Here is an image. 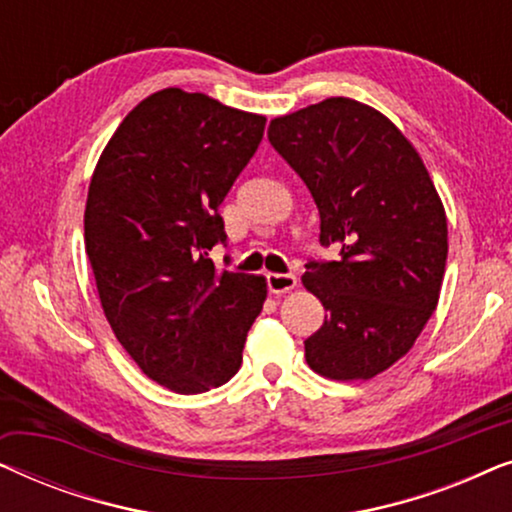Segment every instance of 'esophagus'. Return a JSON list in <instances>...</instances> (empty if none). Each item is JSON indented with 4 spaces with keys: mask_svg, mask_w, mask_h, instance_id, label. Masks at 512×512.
<instances>
[{
    "mask_svg": "<svg viewBox=\"0 0 512 512\" xmlns=\"http://www.w3.org/2000/svg\"><path fill=\"white\" fill-rule=\"evenodd\" d=\"M265 284H268V291L270 293H286L291 291L293 286H296V277L289 275V272H270V275H265Z\"/></svg>",
    "mask_w": 512,
    "mask_h": 512,
    "instance_id": "esophagus-1",
    "label": "esophagus"
}]
</instances>
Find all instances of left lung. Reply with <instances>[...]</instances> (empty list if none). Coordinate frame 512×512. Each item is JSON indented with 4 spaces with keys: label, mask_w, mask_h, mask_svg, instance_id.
Returning <instances> with one entry per match:
<instances>
[{
    "label": "left lung",
    "mask_w": 512,
    "mask_h": 512,
    "mask_svg": "<svg viewBox=\"0 0 512 512\" xmlns=\"http://www.w3.org/2000/svg\"><path fill=\"white\" fill-rule=\"evenodd\" d=\"M268 139L319 209L321 247L303 284L326 310L305 340L314 373L370 380L408 354L436 310L447 219L422 158L380 111L347 97L275 118Z\"/></svg>",
    "instance_id": "8db88e82"
}]
</instances>
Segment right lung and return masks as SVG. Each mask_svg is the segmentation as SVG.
I'll list each match as a JSON object with an SVG mask.
<instances>
[{"label": "right lung", "mask_w": 512, "mask_h": 512, "mask_svg": "<svg viewBox=\"0 0 512 512\" xmlns=\"http://www.w3.org/2000/svg\"><path fill=\"white\" fill-rule=\"evenodd\" d=\"M265 118L165 88L118 125L86 202V254L102 310L144 375L177 394L240 370L265 279L219 272V207L263 139Z\"/></svg>", "instance_id": "obj_1"}]
</instances>
